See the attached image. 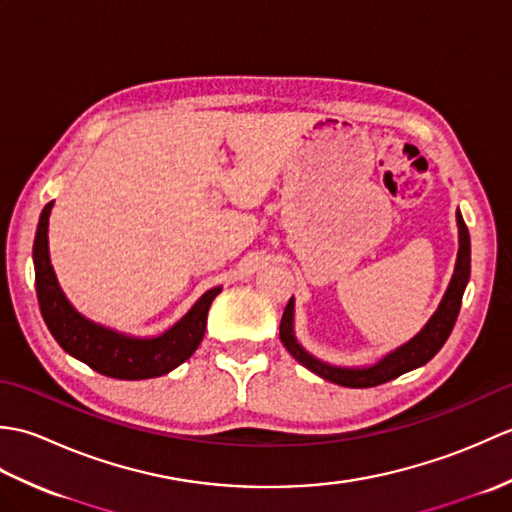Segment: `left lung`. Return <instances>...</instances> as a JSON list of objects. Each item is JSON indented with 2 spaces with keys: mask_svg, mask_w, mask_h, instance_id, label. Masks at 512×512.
Listing matches in <instances>:
<instances>
[{
  "mask_svg": "<svg viewBox=\"0 0 512 512\" xmlns=\"http://www.w3.org/2000/svg\"><path fill=\"white\" fill-rule=\"evenodd\" d=\"M458 226H460V250H458V264H455V273L449 284L447 295H444L438 312L433 314L431 321L424 325V330L413 336L409 343L398 347L396 352L385 356L383 361L376 363L374 367L365 369H347V367H334L328 363H321L317 358L310 356L303 347L297 343L295 334H292V299L284 310V317L279 323V339L284 343L286 350L297 358V361L308 367L310 372L317 376L330 380V383L343 385V387H376L389 383V380L398 378L400 374L409 372V369H416L424 363H429L433 356L440 352V347L447 343L449 334L453 332V325L458 321L460 306H462V295L464 288L469 284L471 277V235L469 228H466L462 215L458 211Z\"/></svg>",
  "mask_w": 512,
  "mask_h": 512,
  "instance_id": "left-lung-1",
  "label": "left lung"
}]
</instances>
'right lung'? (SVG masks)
<instances>
[{"instance_id":"add662e5","label":"right lung","mask_w":512,"mask_h":512,"mask_svg":"<svg viewBox=\"0 0 512 512\" xmlns=\"http://www.w3.org/2000/svg\"><path fill=\"white\" fill-rule=\"evenodd\" d=\"M52 202L43 206L32 259H35V286L41 317L50 334L65 352L90 365L94 372L118 380H143L169 374L198 350L206 330V314L213 299L220 295L217 286L198 299L184 317L156 339H132L101 328L76 312L61 292L48 255V217Z\"/></svg>"}]
</instances>
